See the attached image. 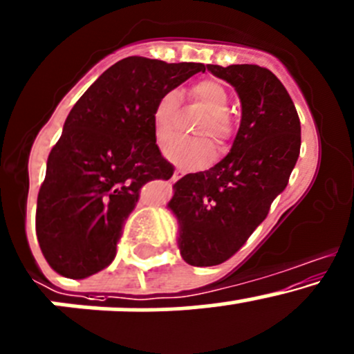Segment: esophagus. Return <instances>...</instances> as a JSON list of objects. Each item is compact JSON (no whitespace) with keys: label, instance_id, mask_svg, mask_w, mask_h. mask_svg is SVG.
<instances>
[{"label":"esophagus","instance_id":"obj_1","mask_svg":"<svg viewBox=\"0 0 354 354\" xmlns=\"http://www.w3.org/2000/svg\"><path fill=\"white\" fill-rule=\"evenodd\" d=\"M181 176H183V171H180V169H178V171H174V176H173V180H180Z\"/></svg>","mask_w":354,"mask_h":354}]
</instances>
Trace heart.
<instances>
[{
	"label": "heart",
	"mask_w": 354,
	"mask_h": 354,
	"mask_svg": "<svg viewBox=\"0 0 354 354\" xmlns=\"http://www.w3.org/2000/svg\"><path fill=\"white\" fill-rule=\"evenodd\" d=\"M189 95L203 110H207L205 118L196 127V133L210 136L215 142L229 139L232 125L227 115L229 96L224 86L214 80H205L193 84ZM180 100L176 89H167L159 96L152 109V129L159 144L167 142L176 132ZM165 154L171 162L183 169H202L210 166L215 158L214 146L208 139H176L165 147Z\"/></svg>",
	"instance_id": "heart-1"
}]
</instances>
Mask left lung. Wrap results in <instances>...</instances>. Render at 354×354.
<instances>
[{"mask_svg":"<svg viewBox=\"0 0 354 354\" xmlns=\"http://www.w3.org/2000/svg\"><path fill=\"white\" fill-rule=\"evenodd\" d=\"M236 88L243 117L229 154L174 183L167 207L180 222L181 258L215 266L245 244L288 185L300 154V118L281 81L256 64H208Z\"/></svg>","mask_w":354,"mask_h":354,"instance_id":"8db88e82","label":"left lung"}]
</instances>
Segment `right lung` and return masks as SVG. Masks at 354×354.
Listing matches in <instances>:
<instances>
[{"label": "right lung", "instance_id": "add662e5", "mask_svg": "<svg viewBox=\"0 0 354 354\" xmlns=\"http://www.w3.org/2000/svg\"><path fill=\"white\" fill-rule=\"evenodd\" d=\"M205 71L125 57L106 69L69 111L47 159L37 198V237L52 270L86 278L113 261L122 227L152 180H169L152 129V109L167 89Z\"/></svg>", "mask_w": 354, "mask_h": 354}]
</instances>
